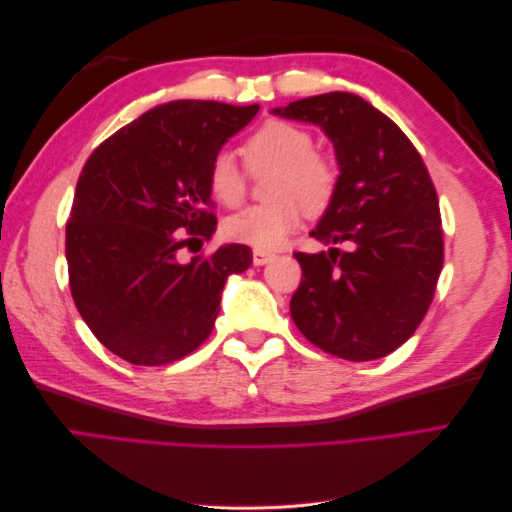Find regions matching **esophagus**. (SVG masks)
Wrapping results in <instances>:
<instances>
[{
  "label": "esophagus",
  "instance_id": "esophagus-1",
  "mask_svg": "<svg viewBox=\"0 0 512 512\" xmlns=\"http://www.w3.org/2000/svg\"><path fill=\"white\" fill-rule=\"evenodd\" d=\"M254 265L262 267V265H269V262L275 258L273 252H265V250H254Z\"/></svg>",
  "mask_w": 512,
  "mask_h": 512
}]
</instances>
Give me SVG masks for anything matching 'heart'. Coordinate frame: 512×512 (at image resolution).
Returning a JSON list of instances; mask_svg holds the SVG:
<instances>
[{
	"instance_id": "heart-1",
	"label": "heart",
	"mask_w": 512,
	"mask_h": 512,
	"mask_svg": "<svg viewBox=\"0 0 512 512\" xmlns=\"http://www.w3.org/2000/svg\"><path fill=\"white\" fill-rule=\"evenodd\" d=\"M252 170L273 168L269 196L273 203L252 205L228 215L224 237L237 243L273 250L301 224L303 209L320 213L335 192V168L312 151V136L288 121H267L245 143ZM209 192L222 205H237L245 177L230 151H218L209 164Z\"/></svg>"
}]
</instances>
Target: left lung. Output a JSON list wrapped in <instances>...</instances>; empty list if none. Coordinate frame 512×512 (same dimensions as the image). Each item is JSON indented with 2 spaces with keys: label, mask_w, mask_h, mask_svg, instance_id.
<instances>
[{
  "label": "left lung",
  "mask_w": 512,
  "mask_h": 512,
  "mask_svg": "<svg viewBox=\"0 0 512 512\" xmlns=\"http://www.w3.org/2000/svg\"><path fill=\"white\" fill-rule=\"evenodd\" d=\"M271 113L318 126L339 168L331 203L309 232L333 247L294 254L303 280L290 301L292 320L339 359L391 354L425 318L444 260L438 194L423 158L397 123L348 91ZM342 242L346 253L334 247Z\"/></svg>",
  "instance_id": "obj_1"
}]
</instances>
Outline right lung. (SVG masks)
Wrapping results in <instances>:
<instances>
[{
    "label": "right lung",
    "mask_w": 512,
    "mask_h": 512,
    "mask_svg": "<svg viewBox=\"0 0 512 512\" xmlns=\"http://www.w3.org/2000/svg\"><path fill=\"white\" fill-rule=\"evenodd\" d=\"M258 104L173 100L143 113L91 153L76 183L66 260L76 309L100 342L134 365H164L213 331L228 277L252 250L228 243L181 260L211 239L209 164Z\"/></svg>",
    "instance_id": "1"
}]
</instances>
